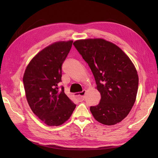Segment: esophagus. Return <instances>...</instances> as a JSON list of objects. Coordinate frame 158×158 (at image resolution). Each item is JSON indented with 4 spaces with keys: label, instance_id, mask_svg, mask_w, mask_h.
<instances>
[{
    "label": "esophagus",
    "instance_id": "1",
    "mask_svg": "<svg viewBox=\"0 0 158 158\" xmlns=\"http://www.w3.org/2000/svg\"><path fill=\"white\" fill-rule=\"evenodd\" d=\"M85 90H83V91L81 92L75 93V94H74V96H75L77 100H78V101L82 102L83 100H84L85 99Z\"/></svg>",
    "mask_w": 158,
    "mask_h": 158
}]
</instances>
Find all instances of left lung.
<instances>
[{"label": "left lung", "instance_id": "8db88e82", "mask_svg": "<svg viewBox=\"0 0 158 158\" xmlns=\"http://www.w3.org/2000/svg\"><path fill=\"white\" fill-rule=\"evenodd\" d=\"M75 48L88 64L101 95L90 106L94 117L105 125H114L128 115L138 91L137 71L119 47L102 39L78 40Z\"/></svg>", "mask_w": 158, "mask_h": 158}]
</instances>
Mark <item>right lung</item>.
<instances>
[{
	"label": "right lung",
	"instance_id": "1",
	"mask_svg": "<svg viewBox=\"0 0 158 158\" xmlns=\"http://www.w3.org/2000/svg\"><path fill=\"white\" fill-rule=\"evenodd\" d=\"M73 41L53 43L38 53L26 67L23 77L26 99L32 112L49 126L62 125L69 119L75 105L66 95L62 66Z\"/></svg>",
	"mask_w": 158,
	"mask_h": 158
}]
</instances>
